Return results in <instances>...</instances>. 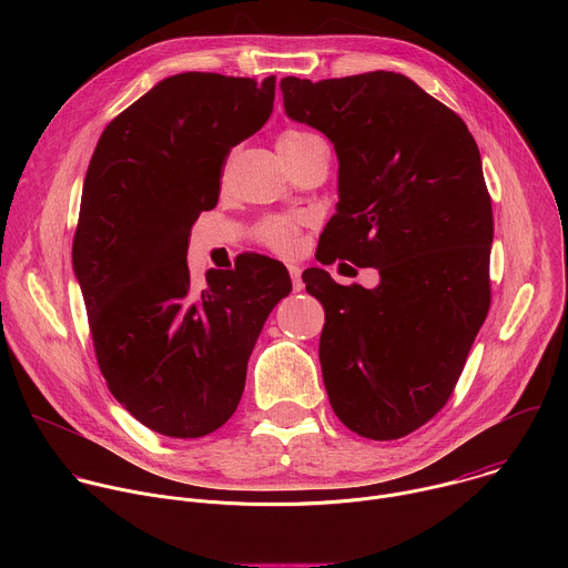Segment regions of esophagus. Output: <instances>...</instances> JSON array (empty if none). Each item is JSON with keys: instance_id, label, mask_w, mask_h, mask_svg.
<instances>
[{"instance_id": "34e87169", "label": "esophagus", "mask_w": 568, "mask_h": 568, "mask_svg": "<svg viewBox=\"0 0 568 568\" xmlns=\"http://www.w3.org/2000/svg\"><path fill=\"white\" fill-rule=\"evenodd\" d=\"M287 272H290V278H292V287L294 292H301L305 285H303V278H301V267L296 265H287Z\"/></svg>"}]
</instances>
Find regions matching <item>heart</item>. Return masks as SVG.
I'll return each instance as SVG.
<instances>
[{
    "label": "heart",
    "mask_w": 568,
    "mask_h": 568,
    "mask_svg": "<svg viewBox=\"0 0 568 568\" xmlns=\"http://www.w3.org/2000/svg\"><path fill=\"white\" fill-rule=\"evenodd\" d=\"M312 139H316V136L310 134V132L285 130L276 139V148H278V152L281 150H292V148H298V145H303V143H307ZM258 240L263 242L265 247H270L272 252L290 256L298 247V224L294 220H290V217H267L258 226Z\"/></svg>",
    "instance_id": "obj_1"
}]
</instances>
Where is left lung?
I'll return each mask as SVG.
<instances>
[{
    "instance_id": "8db88e82",
    "label": "left lung",
    "mask_w": 568,
    "mask_h": 568,
    "mask_svg": "<svg viewBox=\"0 0 568 568\" xmlns=\"http://www.w3.org/2000/svg\"><path fill=\"white\" fill-rule=\"evenodd\" d=\"M290 119L335 143L337 213L316 258L375 267L379 285H339L310 267L321 301L323 384L355 434L395 440L447 404L490 310L493 202L463 119L393 71L281 80Z\"/></svg>"
}]
</instances>
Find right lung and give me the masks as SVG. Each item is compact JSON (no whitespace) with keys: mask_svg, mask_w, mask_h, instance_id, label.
<instances>
[{"mask_svg":"<svg viewBox=\"0 0 568 568\" xmlns=\"http://www.w3.org/2000/svg\"><path fill=\"white\" fill-rule=\"evenodd\" d=\"M276 78L186 71L156 83L103 130L80 200L73 272L99 368L141 425L171 438L220 429L287 270L242 254L193 290L191 226L217 204L233 145L274 110Z\"/></svg>","mask_w":568,"mask_h":568,"instance_id":"add662e5","label":"right lung"}]
</instances>
